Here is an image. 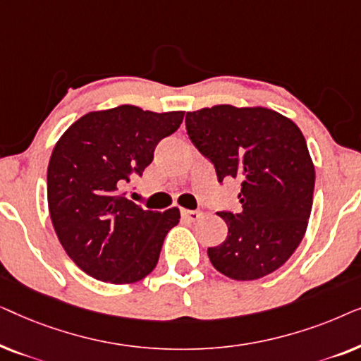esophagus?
I'll list each match as a JSON object with an SVG mask.
<instances>
[{"mask_svg": "<svg viewBox=\"0 0 361 361\" xmlns=\"http://www.w3.org/2000/svg\"><path fill=\"white\" fill-rule=\"evenodd\" d=\"M180 215H182V219L187 221H197L202 216L199 210H185V209L180 210Z\"/></svg>", "mask_w": 361, "mask_h": 361, "instance_id": "obj_1", "label": "esophagus"}]
</instances>
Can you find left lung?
<instances>
[{"label": "left lung", "mask_w": 361, "mask_h": 361, "mask_svg": "<svg viewBox=\"0 0 361 361\" xmlns=\"http://www.w3.org/2000/svg\"><path fill=\"white\" fill-rule=\"evenodd\" d=\"M185 128L219 182L241 185L238 214H216L228 235L207 251L210 263L235 281L274 273L300 245L312 210L315 169L302 131L269 108L233 105L187 111Z\"/></svg>", "instance_id": "8db88e82"}]
</instances>
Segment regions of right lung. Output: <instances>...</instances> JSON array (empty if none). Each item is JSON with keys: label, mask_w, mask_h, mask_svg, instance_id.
<instances>
[{"label": "right lung", "mask_w": 361, "mask_h": 361, "mask_svg": "<svg viewBox=\"0 0 361 361\" xmlns=\"http://www.w3.org/2000/svg\"><path fill=\"white\" fill-rule=\"evenodd\" d=\"M182 120L184 111L120 105L87 113L56 142L47 167L49 214L62 248L83 273L133 284L156 268L180 212L145 210L121 187L142 176L157 142Z\"/></svg>", "instance_id": "right-lung-1"}]
</instances>
